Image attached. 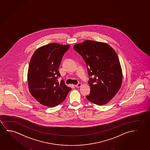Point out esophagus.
Segmentation results:
<instances>
[{
    "instance_id": "1",
    "label": "esophagus",
    "mask_w": 150,
    "mask_h": 150,
    "mask_svg": "<svg viewBox=\"0 0 150 150\" xmlns=\"http://www.w3.org/2000/svg\"><path fill=\"white\" fill-rule=\"evenodd\" d=\"M76 87V88H79V87H80L81 86H82V83H78V84L76 85H75Z\"/></svg>"
}]
</instances>
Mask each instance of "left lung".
Segmentation results:
<instances>
[{"instance_id":"1","label":"left lung","mask_w":150,"mask_h":150,"mask_svg":"<svg viewBox=\"0 0 150 150\" xmlns=\"http://www.w3.org/2000/svg\"><path fill=\"white\" fill-rule=\"evenodd\" d=\"M74 48L86 64L91 93L87 99L98 105L108 103L115 96L122 83V71L118 55L107 43L86 40Z\"/></svg>"}]
</instances>
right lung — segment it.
Returning a JSON list of instances; mask_svg holds the SVG:
<instances>
[{
	"instance_id": "right-lung-1",
	"label": "right lung",
	"mask_w": 150,
	"mask_h": 150,
	"mask_svg": "<svg viewBox=\"0 0 150 150\" xmlns=\"http://www.w3.org/2000/svg\"><path fill=\"white\" fill-rule=\"evenodd\" d=\"M69 45L51 43L37 49L32 57L28 71L31 95L42 105L54 107L65 99L71 88L63 81L59 83L60 64Z\"/></svg>"
}]
</instances>
